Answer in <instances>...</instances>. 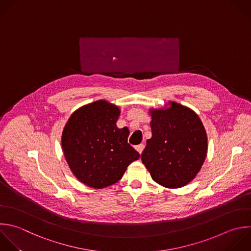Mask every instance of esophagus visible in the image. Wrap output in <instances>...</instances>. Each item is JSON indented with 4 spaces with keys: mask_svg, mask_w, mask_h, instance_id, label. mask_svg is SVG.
I'll list each match as a JSON object with an SVG mask.
<instances>
[{
    "mask_svg": "<svg viewBox=\"0 0 251 251\" xmlns=\"http://www.w3.org/2000/svg\"><path fill=\"white\" fill-rule=\"evenodd\" d=\"M135 149H136V151H137L139 154H141L142 151H143V149H144V145H143V144H139V145L135 146Z\"/></svg>",
    "mask_w": 251,
    "mask_h": 251,
    "instance_id": "esophagus-1",
    "label": "esophagus"
}]
</instances>
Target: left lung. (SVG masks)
Listing matches in <instances>:
<instances>
[{"label": "left lung", "instance_id": "1", "mask_svg": "<svg viewBox=\"0 0 251 251\" xmlns=\"http://www.w3.org/2000/svg\"><path fill=\"white\" fill-rule=\"evenodd\" d=\"M167 109H151L152 137L141 154L142 163L157 183L178 188L200 171L207 154V134L189 108L170 102Z\"/></svg>", "mask_w": 251, "mask_h": 251}]
</instances>
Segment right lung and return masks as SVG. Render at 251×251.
Returning a JSON list of instances; mask_svg holds the SVG:
<instances>
[{"instance_id": "right-lung-1", "label": "right lung", "mask_w": 251, "mask_h": 251, "mask_svg": "<svg viewBox=\"0 0 251 251\" xmlns=\"http://www.w3.org/2000/svg\"><path fill=\"white\" fill-rule=\"evenodd\" d=\"M121 111L106 100L73 113L62 134L65 158L75 177L87 186L104 188L119 181L139 153L127 143L128 128L116 125Z\"/></svg>"}]
</instances>
